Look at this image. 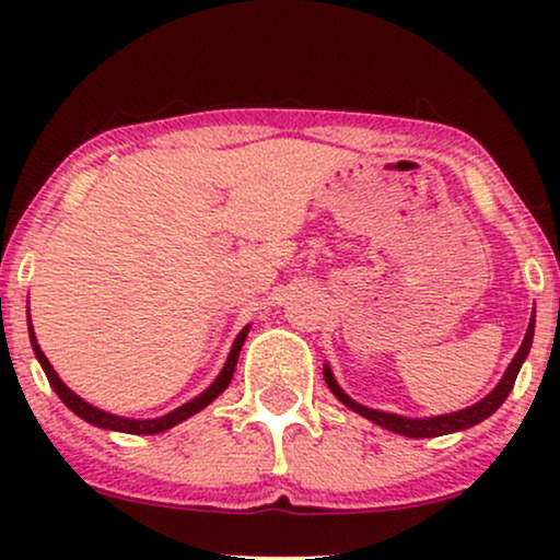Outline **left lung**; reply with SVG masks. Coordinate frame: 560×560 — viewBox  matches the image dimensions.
Here are the masks:
<instances>
[{"mask_svg": "<svg viewBox=\"0 0 560 560\" xmlns=\"http://www.w3.org/2000/svg\"><path fill=\"white\" fill-rule=\"evenodd\" d=\"M533 334H535V311L530 316V326H527V334L523 343H520L515 359H512L508 372H504V377L500 380V385H497L492 393H489L485 400L474 402L471 408H464L458 412H448V416H433V418H408V416H395V412H382V410H372V408H364V405H359L351 400V397L343 393V389L336 385L331 370H328V364L324 366V380L331 393L339 397V400L351 408L359 416L372 420V423H377L382 428H387V431L393 433H400V435H408V439H435V435H446V433H456V431H464V428H471L481 423V420H487L492 412L500 408V405L508 400V395L512 393V387H515V380H517V372L520 366H523L527 351L533 347Z\"/></svg>", "mask_w": 560, "mask_h": 560, "instance_id": "left-lung-1", "label": "left lung"}]
</instances>
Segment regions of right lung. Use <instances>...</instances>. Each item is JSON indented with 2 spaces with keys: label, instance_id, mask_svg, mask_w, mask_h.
Listing matches in <instances>:
<instances>
[{
  "label": "right lung",
  "instance_id": "1",
  "mask_svg": "<svg viewBox=\"0 0 560 560\" xmlns=\"http://www.w3.org/2000/svg\"><path fill=\"white\" fill-rule=\"evenodd\" d=\"M27 328H30V343H33V351H35L37 362H40V366L45 370V377H48L50 387L56 389V395L60 397V400H63V402L68 405V408H71V410L75 412V416L83 418V420H86V423H91V425H96V428H106V431L135 433V435L163 433V431H167V428H173V425L183 423V420L190 418V416H196L198 410H203L206 405L217 400V397H219L221 393H224V389L229 387V382H232V377H234L236 359H240L242 343H244V339H247V331H249V326H244L242 331H240V336H236V339H234V347H232V351H229V359H226L224 370H221L219 377L211 382V387H209V389H203V393L198 395V397H194V400L186 402V405H180V408H175L173 412H167V416H163V418L135 420V418H121V416H112V412H106V410H98V408H94V405H89L86 400H81V397L75 395L73 389H68V387L63 385V380H60L58 374H56V370H52V366H50L48 357L43 354L40 343H37V339H35L33 324H30V311H27Z\"/></svg>",
  "mask_w": 560,
  "mask_h": 560
}]
</instances>
